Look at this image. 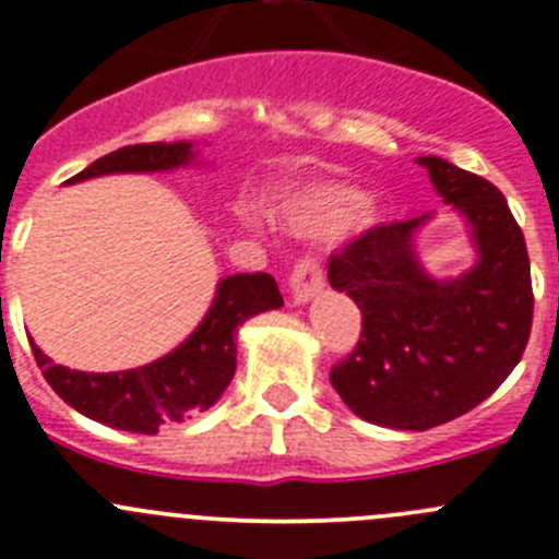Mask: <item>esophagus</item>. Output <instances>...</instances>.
<instances>
[{
	"mask_svg": "<svg viewBox=\"0 0 559 559\" xmlns=\"http://www.w3.org/2000/svg\"><path fill=\"white\" fill-rule=\"evenodd\" d=\"M322 286H325V270H322L320 259H317V255L297 259L289 278L292 300H295V304H309L317 292H322Z\"/></svg>",
	"mask_w": 559,
	"mask_h": 559,
	"instance_id": "esophagus-1",
	"label": "esophagus"
}]
</instances>
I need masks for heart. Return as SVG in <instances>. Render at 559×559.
<instances>
[{"mask_svg": "<svg viewBox=\"0 0 559 559\" xmlns=\"http://www.w3.org/2000/svg\"><path fill=\"white\" fill-rule=\"evenodd\" d=\"M361 209L364 192L353 190V187H314L292 201L286 221L295 231L322 237V234H333L347 226ZM358 217L369 223L367 212Z\"/></svg>", "mask_w": 559, "mask_h": 559, "instance_id": "1", "label": "heart"}]
</instances>
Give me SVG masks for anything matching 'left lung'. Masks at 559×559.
Returning <instances> with one entry per match:
<instances>
[{
  "label": "left lung",
  "instance_id": "8db88e82",
  "mask_svg": "<svg viewBox=\"0 0 559 559\" xmlns=\"http://www.w3.org/2000/svg\"><path fill=\"white\" fill-rule=\"evenodd\" d=\"M416 162L472 226L477 264L430 278L414 253L427 215L367 228L328 262L333 289L361 309V338L331 383L353 414L394 430H430L491 397L524 356L535 306L524 234L502 192L441 156Z\"/></svg>",
  "mask_w": 559,
  "mask_h": 559
}]
</instances>
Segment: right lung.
<instances>
[{
  "mask_svg": "<svg viewBox=\"0 0 559 559\" xmlns=\"http://www.w3.org/2000/svg\"><path fill=\"white\" fill-rule=\"evenodd\" d=\"M192 156V143L123 145L68 179V185L107 174L174 170ZM278 306H284V297L273 275H228L217 284L215 304L201 325L159 361L127 372H80L51 364L35 342L33 356L46 383L71 408L118 430L154 436L159 427L192 419L221 400L237 369V328L248 317Z\"/></svg>",
  "mask_w": 559,
  "mask_h": 559,
  "instance_id": "right-lung-1",
  "label": "right lung"
}]
</instances>
